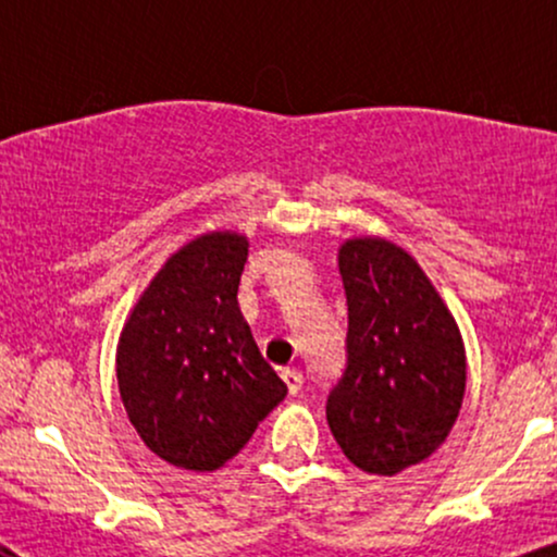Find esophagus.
<instances>
[{
    "instance_id": "esophagus-1",
    "label": "esophagus",
    "mask_w": 557,
    "mask_h": 557,
    "mask_svg": "<svg viewBox=\"0 0 557 557\" xmlns=\"http://www.w3.org/2000/svg\"><path fill=\"white\" fill-rule=\"evenodd\" d=\"M283 380L290 395H298L300 389H304V374H300L298 369H283Z\"/></svg>"
}]
</instances>
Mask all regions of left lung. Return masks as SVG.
Returning <instances> with one entry per match:
<instances>
[{
    "label": "left lung",
    "mask_w": 557,
    "mask_h": 557,
    "mask_svg": "<svg viewBox=\"0 0 557 557\" xmlns=\"http://www.w3.org/2000/svg\"><path fill=\"white\" fill-rule=\"evenodd\" d=\"M345 369L327 424L361 471L393 476L445 443L466 389L461 332L421 267L395 243H343Z\"/></svg>",
    "instance_id": "obj_1"
}]
</instances>
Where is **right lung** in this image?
Here are the masks:
<instances>
[{
    "instance_id": "obj_1",
    "label": "right lung",
    "mask_w": 557,
    "mask_h": 557,
    "mask_svg": "<svg viewBox=\"0 0 557 557\" xmlns=\"http://www.w3.org/2000/svg\"><path fill=\"white\" fill-rule=\"evenodd\" d=\"M248 240H190L146 287L117 345L127 419L172 466L214 471L287 395L238 309Z\"/></svg>"
}]
</instances>
